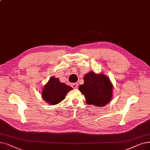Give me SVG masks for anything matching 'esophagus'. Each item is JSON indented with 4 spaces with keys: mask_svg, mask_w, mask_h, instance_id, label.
<instances>
[{
    "mask_svg": "<svg viewBox=\"0 0 150 150\" xmlns=\"http://www.w3.org/2000/svg\"><path fill=\"white\" fill-rule=\"evenodd\" d=\"M71 86L74 89H77L78 88H79V83H73V84H71Z\"/></svg>",
    "mask_w": 150,
    "mask_h": 150,
    "instance_id": "34e87169",
    "label": "esophagus"
}]
</instances>
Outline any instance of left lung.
<instances>
[{
    "label": "left lung",
    "instance_id": "left-lung-1",
    "mask_svg": "<svg viewBox=\"0 0 150 150\" xmlns=\"http://www.w3.org/2000/svg\"><path fill=\"white\" fill-rule=\"evenodd\" d=\"M83 79L84 84L79 89L84 96L88 104L103 107L111 101L113 86L107 75L90 71L84 75Z\"/></svg>",
    "mask_w": 150,
    "mask_h": 150
}]
</instances>
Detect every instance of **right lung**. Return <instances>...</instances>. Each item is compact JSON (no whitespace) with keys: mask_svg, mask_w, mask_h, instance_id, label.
Masks as SVG:
<instances>
[{"mask_svg":"<svg viewBox=\"0 0 150 150\" xmlns=\"http://www.w3.org/2000/svg\"><path fill=\"white\" fill-rule=\"evenodd\" d=\"M72 89L57 78L51 76L43 86L42 97L49 105H56L63 100L68 92Z\"/></svg>","mask_w":150,"mask_h":150,"instance_id":"1","label":"right lung"}]
</instances>
